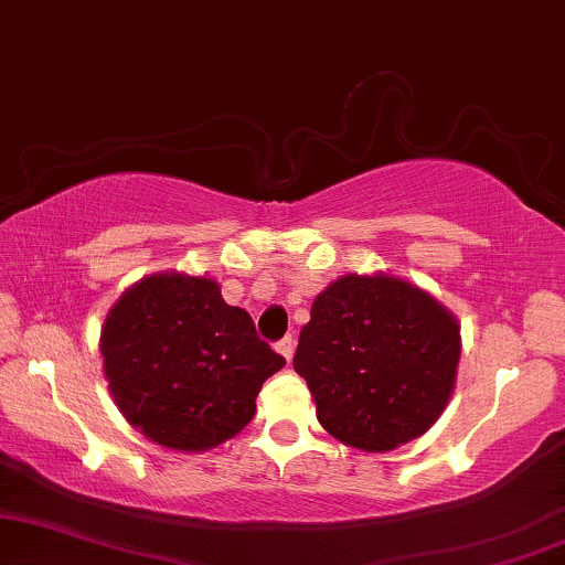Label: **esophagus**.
<instances>
[{"mask_svg": "<svg viewBox=\"0 0 565 565\" xmlns=\"http://www.w3.org/2000/svg\"><path fill=\"white\" fill-rule=\"evenodd\" d=\"M277 352L282 354L285 362H290L292 360V352H296V339H292V337L280 339V342H277Z\"/></svg>", "mask_w": 565, "mask_h": 565, "instance_id": "34e87169", "label": "esophagus"}]
</instances>
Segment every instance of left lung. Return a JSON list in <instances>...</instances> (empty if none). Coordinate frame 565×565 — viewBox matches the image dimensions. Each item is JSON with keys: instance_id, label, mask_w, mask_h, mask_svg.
Segmentation results:
<instances>
[{"instance_id": "left-lung-1", "label": "left lung", "mask_w": 565, "mask_h": 565, "mask_svg": "<svg viewBox=\"0 0 565 565\" xmlns=\"http://www.w3.org/2000/svg\"><path fill=\"white\" fill-rule=\"evenodd\" d=\"M460 323L406 277L342 275L313 298L292 367L321 427L362 452L422 437L450 404Z\"/></svg>"}]
</instances>
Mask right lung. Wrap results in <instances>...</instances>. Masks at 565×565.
Segmentation results:
<instances>
[{"label": "right lung", "mask_w": 565, "mask_h": 565, "mask_svg": "<svg viewBox=\"0 0 565 565\" xmlns=\"http://www.w3.org/2000/svg\"><path fill=\"white\" fill-rule=\"evenodd\" d=\"M99 354L126 422L177 452L236 437L257 412L262 383L285 365L213 277L177 269L141 277L115 300Z\"/></svg>", "instance_id": "1"}]
</instances>
